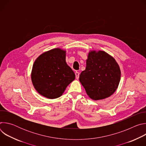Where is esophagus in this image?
<instances>
[{"mask_svg":"<svg viewBox=\"0 0 146 146\" xmlns=\"http://www.w3.org/2000/svg\"><path fill=\"white\" fill-rule=\"evenodd\" d=\"M75 75H76V78L77 80H78L79 78V75H80V73L78 72H76L75 73Z\"/></svg>","mask_w":146,"mask_h":146,"instance_id":"34e87169","label":"esophagus"}]
</instances>
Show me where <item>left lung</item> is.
<instances>
[{"label":"left lung","instance_id":"1","mask_svg":"<svg viewBox=\"0 0 146 146\" xmlns=\"http://www.w3.org/2000/svg\"><path fill=\"white\" fill-rule=\"evenodd\" d=\"M121 72L115 59L103 51H91L87 59L86 70L79 77L87 95L94 100L111 95L119 84Z\"/></svg>","mask_w":146,"mask_h":146}]
</instances>
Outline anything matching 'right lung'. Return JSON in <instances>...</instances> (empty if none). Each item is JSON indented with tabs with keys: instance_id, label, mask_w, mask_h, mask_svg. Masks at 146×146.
I'll return each mask as SVG.
<instances>
[{
	"instance_id": "1",
	"label": "right lung",
	"mask_w": 146,
	"mask_h": 146,
	"mask_svg": "<svg viewBox=\"0 0 146 146\" xmlns=\"http://www.w3.org/2000/svg\"><path fill=\"white\" fill-rule=\"evenodd\" d=\"M66 52L55 48L40 55L35 60L31 74L36 91L49 99L60 96L75 79V74L66 63Z\"/></svg>"
}]
</instances>
